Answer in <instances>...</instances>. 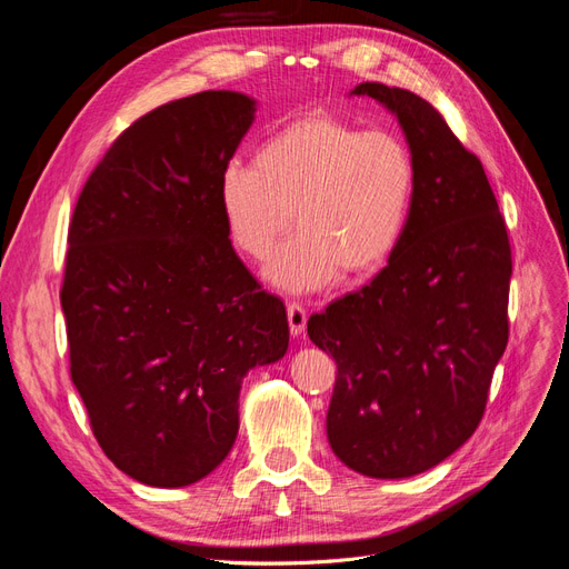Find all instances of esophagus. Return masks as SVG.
I'll list each match as a JSON object with an SVG mask.
<instances>
[{
	"instance_id": "esophagus-1",
	"label": "esophagus",
	"mask_w": 569,
	"mask_h": 569,
	"mask_svg": "<svg viewBox=\"0 0 569 569\" xmlns=\"http://www.w3.org/2000/svg\"><path fill=\"white\" fill-rule=\"evenodd\" d=\"M287 320H289V332L295 337H301L306 330V322H308V313L306 308L297 301L287 303Z\"/></svg>"
}]
</instances>
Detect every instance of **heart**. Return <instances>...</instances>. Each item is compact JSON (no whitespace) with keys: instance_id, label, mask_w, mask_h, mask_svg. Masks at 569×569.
Instances as JSON below:
<instances>
[{"instance_id":"b5f03b06","label":"heart","mask_w":569,"mask_h":569,"mask_svg":"<svg viewBox=\"0 0 569 569\" xmlns=\"http://www.w3.org/2000/svg\"><path fill=\"white\" fill-rule=\"evenodd\" d=\"M416 187V161L399 134L316 111L270 132L253 163L222 166L216 199L230 242L251 258L287 230L291 211L297 234L270 253L263 274L287 291H316L339 270L360 280L387 266Z\"/></svg>"}]
</instances>
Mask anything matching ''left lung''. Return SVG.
<instances>
[{
    "instance_id": "8db88e82",
    "label": "left lung",
    "mask_w": 569,
    "mask_h": 569,
    "mask_svg": "<svg viewBox=\"0 0 569 569\" xmlns=\"http://www.w3.org/2000/svg\"><path fill=\"white\" fill-rule=\"evenodd\" d=\"M396 116L418 170L408 228L389 266L308 320L337 363L327 441L358 475L432 470L485 416L508 343L512 258L485 168L441 113L401 88L360 82Z\"/></svg>"
}]
</instances>
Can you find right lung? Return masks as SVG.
Returning <instances> with one entry per match:
<instances>
[{
  "mask_svg": "<svg viewBox=\"0 0 569 569\" xmlns=\"http://www.w3.org/2000/svg\"><path fill=\"white\" fill-rule=\"evenodd\" d=\"M256 99L211 90L142 116L99 161L68 230L71 377L101 451L147 487L211 475L249 370L287 353L284 303L239 261L216 187Z\"/></svg>",
  "mask_w": 569,
  "mask_h": 569,
  "instance_id": "1",
  "label": "right lung"
}]
</instances>
